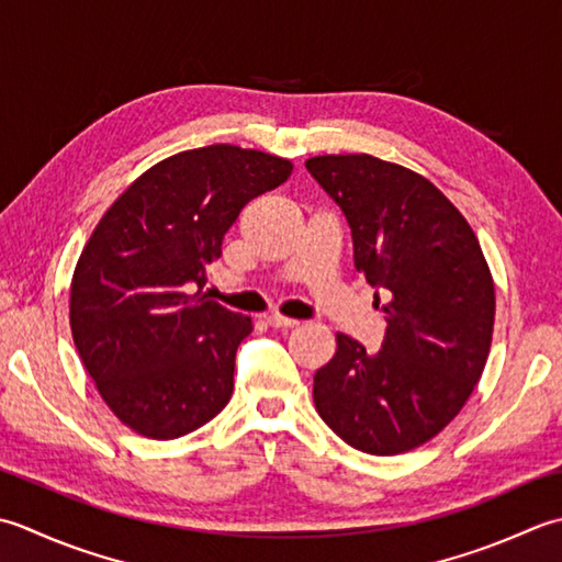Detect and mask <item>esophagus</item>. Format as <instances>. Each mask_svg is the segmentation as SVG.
<instances>
[{"mask_svg": "<svg viewBox=\"0 0 562 562\" xmlns=\"http://www.w3.org/2000/svg\"><path fill=\"white\" fill-rule=\"evenodd\" d=\"M267 319H269V325H271L273 329H293V327H297V325H301V323H297V319H291V317H283V315H279V313H273V315H269Z\"/></svg>", "mask_w": 562, "mask_h": 562, "instance_id": "esophagus-1", "label": "esophagus"}]
</instances>
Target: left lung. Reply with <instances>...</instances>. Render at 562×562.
Masks as SVG:
<instances>
[{
    "label": "left lung",
    "mask_w": 562,
    "mask_h": 562,
    "mask_svg": "<svg viewBox=\"0 0 562 562\" xmlns=\"http://www.w3.org/2000/svg\"><path fill=\"white\" fill-rule=\"evenodd\" d=\"M351 227L353 265L383 293L381 351L337 335V353L315 373L325 425L353 449L393 456L449 425L483 375L495 285L483 249L456 205L400 165L371 155L305 162Z\"/></svg>",
    "instance_id": "1"
}]
</instances>
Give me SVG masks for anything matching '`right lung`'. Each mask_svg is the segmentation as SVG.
I'll return each instance as SVG.
<instances>
[{"label": "right lung", "mask_w": 562, "mask_h": 562, "mask_svg": "<svg viewBox=\"0 0 562 562\" xmlns=\"http://www.w3.org/2000/svg\"><path fill=\"white\" fill-rule=\"evenodd\" d=\"M291 171L235 145L179 153L135 179L91 233L70 289L75 347L113 415L143 437H184L231 400L251 319L191 291L245 203Z\"/></svg>", "instance_id": "obj_1"}]
</instances>
